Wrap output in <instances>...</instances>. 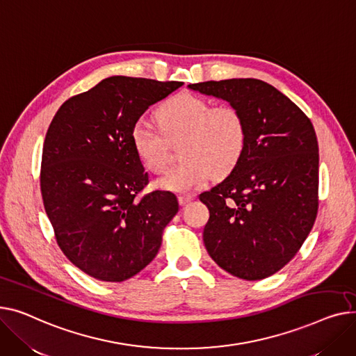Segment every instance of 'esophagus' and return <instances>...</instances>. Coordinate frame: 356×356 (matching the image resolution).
Here are the masks:
<instances>
[{"label": "esophagus", "instance_id": "34e87169", "mask_svg": "<svg viewBox=\"0 0 356 356\" xmlns=\"http://www.w3.org/2000/svg\"><path fill=\"white\" fill-rule=\"evenodd\" d=\"M178 200H179V204H181V205H185V204L191 202V201L194 200V195H191V194H182V195L178 197Z\"/></svg>", "mask_w": 356, "mask_h": 356}]
</instances>
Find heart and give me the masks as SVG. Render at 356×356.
Returning <instances> with one entry per match:
<instances>
[{"mask_svg":"<svg viewBox=\"0 0 356 356\" xmlns=\"http://www.w3.org/2000/svg\"><path fill=\"white\" fill-rule=\"evenodd\" d=\"M161 133L142 120L131 132L134 149L146 170L161 174L170 162V143H181V165L161 179L165 188L188 193L210 177L224 175L237 163L245 142V124L233 104H213L190 93H179L155 112Z\"/></svg>","mask_w":356,"mask_h":356,"instance_id":"b5f03b06","label":"heart"}]
</instances>
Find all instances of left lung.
Masks as SVG:
<instances>
[{
    "label": "left lung",
    "instance_id": "1",
    "mask_svg": "<svg viewBox=\"0 0 356 356\" xmlns=\"http://www.w3.org/2000/svg\"><path fill=\"white\" fill-rule=\"evenodd\" d=\"M227 100L243 116L245 142L234 168L200 200L210 210L204 244L229 275L261 280L293 259L318 216L319 148L310 119L257 79L188 86Z\"/></svg>",
    "mask_w": 356,
    "mask_h": 356
}]
</instances>
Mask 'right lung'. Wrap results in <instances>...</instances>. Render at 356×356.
Masks as SVG:
<instances>
[{
	"label": "right lung",
	"instance_id": "add662e5",
	"mask_svg": "<svg viewBox=\"0 0 356 356\" xmlns=\"http://www.w3.org/2000/svg\"><path fill=\"white\" fill-rule=\"evenodd\" d=\"M182 81L112 76L66 100L43 145L40 188L58 247L86 275L123 282L156 256L178 213L177 195L154 191L131 140L151 104Z\"/></svg>",
	"mask_w": 356,
	"mask_h": 356
}]
</instances>
